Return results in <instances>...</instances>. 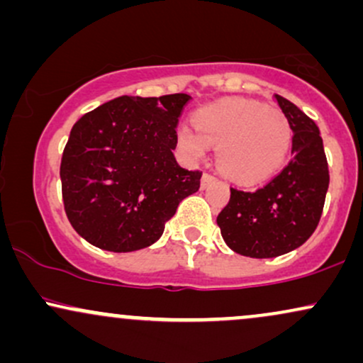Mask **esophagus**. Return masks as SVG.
Returning <instances> with one entry per match:
<instances>
[{"label": "esophagus", "mask_w": 363, "mask_h": 363, "mask_svg": "<svg viewBox=\"0 0 363 363\" xmlns=\"http://www.w3.org/2000/svg\"><path fill=\"white\" fill-rule=\"evenodd\" d=\"M213 181H215V177L211 176L210 172H205V174H203V177H201V187L205 189V187L210 186Z\"/></svg>", "instance_id": "1"}]
</instances>
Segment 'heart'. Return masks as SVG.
<instances>
[{
    "label": "heart",
    "instance_id": "obj_1",
    "mask_svg": "<svg viewBox=\"0 0 363 363\" xmlns=\"http://www.w3.org/2000/svg\"><path fill=\"white\" fill-rule=\"evenodd\" d=\"M291 126L277 107H264L245 99L201 107L194 114V126L181 124L177 140L194 160L218 145L220 169L242 184H252L273 176L285 162L291 145Z\"/></svg>",
    "mask_w": 363,
    "mask_h": 363
}]
</instances>
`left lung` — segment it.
Returning <instances> with one entry per match:
<instances>
[{
    "instance_id": "8db88e82",
    "label": "left lung",
    "mask_w": 363,
    "mask_h": 363,
    "mask_svg": "<svg viewBox=\"0 0 363 363\" xmlns=\"http://www.w3.org/2000/svg\"><path fill=\"white\" fill-rule=\"evenodd\" d=\"M277 102L294 131V157L259 189L230 187V201L216 216L228 247L259 259L294 251L314 234L329 186L319 128L295 104L280 95Z\"/></svg>"
}]
</instances>
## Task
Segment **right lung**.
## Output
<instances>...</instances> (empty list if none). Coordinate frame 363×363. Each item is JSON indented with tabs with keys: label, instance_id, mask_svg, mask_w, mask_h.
Here are the masks:
<instances>
[{
	"label": "right lung",
	"instance_id": "1",
	"mask_svg": "<svg viewBox=\"0 0 363 363\" xmlns=\"http://www.w3.org/2000/svg\"><path fill=\"white\" fill-rule=\"evenodd\" d=\"M189 95L123 97L74 123L61 158L69 223L104 251L131 252L164 234L179 203L199 189L201 170H186L172 150Z\"/></svg>",
	"mask_w": 363,
	"mask_h": 363
}]
</instances>
